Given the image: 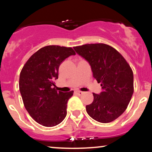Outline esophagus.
I'll use <instances>...</instances> for the list:
<instances>
[{
    "instance_id": "obj_1",
    "label": "esophagus",
    "mask_w": 152,
    "mask_h": 152,
    "mask_svg": "<svg viewBox=\"0 0 152 152\" xmlns=\"http://www.w3.org/2000/svg\"><path fill=\"white\" fill-rule=\"evenodd\" d=\"M76 93H77V94L79 95H82L84 93V92H83V91H77Z\"/></svg>"
}]
</instances>
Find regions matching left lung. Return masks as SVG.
Instances as JSON below:
<instances>
[{
  "instance_id": "1",
  "label": "left lung",
  "mask_w": 152,
  "mask_h": 152,
  "mask_svg": "<svg viewBox=\"0 0 152 152\" xmlns=\"http://www.w3.org/2000/svg\"><path fill=\"white\" fill-rule=\"evenodd\" d=\"M91 65L93 77L101 83L100 94L93 93V102L86 105L87 113L102 123H109L122 115L134 93V74L119 52L104 43L73 47Z\"/></svg>"
}]
</instances>
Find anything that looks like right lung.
<instances>
[{"instance_id": "right-lung-1", "label": "right lung", "mask_w": 152, "mask_h": 152, "mask_svg": "<svg viewBox=\"0 0 152 152\" xmlns=\"http://www.w3.org/2000/svg\"><path fill=\"white\" fill-rule=\"evenodd\" d=\"M72 48L47 45L33 54L20 73L19 90L25 108L37 123L51 127L63 121L67 114L68 100L73 91L56 90L60 64L70 55Z\"/></svg>"}]
</instances>
